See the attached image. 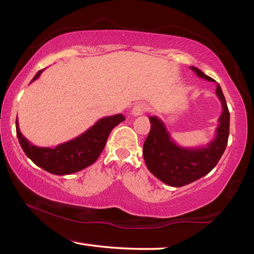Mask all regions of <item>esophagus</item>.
Segmentation results:
<instances>
[{
  "label": "esophagus",
  "mask_w": 254,
  "mask_h": 254,
  "mask_svg": "<svg viewBox=\"0 0 254 254\" xmlns=\"http://www.w3.org/2000/svg\"><path fill=\"white\" fill-rule=\"evenodd\" d=\"M145 111H146V105L145 104L136 103L132 109V115H134V117H139V115H142Z\"/></svg>",
  "instance_id": "esophagus-1"
}]
</instances>
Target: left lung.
<instances>
[{
  "label": "left lung",
  "instance_id": "left-lung-1",
  "mask_svg": "<svg viewBox=\"0 0 254 254\" xmlns=\"http://www.w3.org/2000/svg\"><path fill=\"white\" fill-rule=\"evenodd\" d=\"M195 74L206 81L215 82L194 66ZM216 96L222 104L215 137L205 146L183 147L170 135L162 120L150 117L151 130L143 145V158L149 171L155 178L171 187H183L204 177L218 164L227 147L230 128V112L221 86L216 83Z\"/></svg>",
  "mask_w": 254,
  "mask_h": 254
}]
</instances>
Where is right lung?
Returning a JSON list of instances; mask_svg holds the SVG:
<instances>
[{
    "label": "right lung",
    "mask_w": 254,
    "mask_h": 254,
    "mask_svg": "<svg viewBox=\"0 0 254 254\" xmlns=\"http://www.w3.org/2000/svg\"><path fill=\"white\" fill-rule=\"evenodd\" d=\"M44 70L36 73L33 80L39 79ZM126 118L123 114L100 119L89 130L55 147L36 146L22 134L16 118V134L21 147L29 159L38 167L55 175H66L79 172L93 164L103 151L110 132Z\"/></svg>",
    "instance_id": "obj_1"
}]
</instances>
